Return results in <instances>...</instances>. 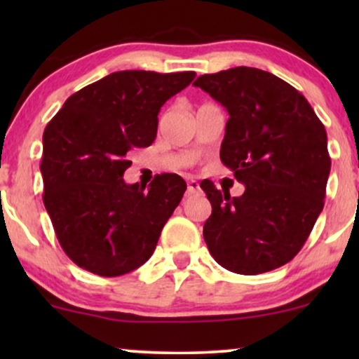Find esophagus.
Masks as SVG:
<instances>
[{
  "mask_svg": "<svg viewBox=\"0 0 359 359\" xmlns=\"http://www.w3.org/2000/svg\"><path fill=\"white\" fill-rule=\"evenodd\" d=\"M199 191H201L199 182H197V180H194V179L189 180V182H187V196H191V194H196Z\"/></svg>",
  "mask_w": 359,
  "mask_h": 359,
  "instance_id": "34e87169",
  "label": "esophagus"
}]
</instances>
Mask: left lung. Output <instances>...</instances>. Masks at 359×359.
Returning <instances> with one entry per match:
<instances>
[{"label": "left lung", "mask_w": 359, "mask_h": 359, "mask_svg": "<svg viewBox=\"0 0 359 359\" xmlns=\"http://www.w3.org/2000/svg\"><path fill=\"white\" fill-rule=\"evenodd\" d=\"M228 111L221 162L245 184L240 197L201 189L212 205L204 241L226 270L258 275L299 253L324 208L331 172L324 125L297 89L273 74L234 67L197 77Z\"/></svg>", "instance_id": "1"}]
</instances>
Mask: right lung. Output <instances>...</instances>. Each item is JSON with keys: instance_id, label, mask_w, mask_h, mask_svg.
<instances>
[{"instance_id": "obj_1", "label": "right lung", "mask_w": 359, "mask_h": 359, "mask_svg": "<svg viewBox=\"0 0 359 359\" xmlns=\"http://www.w3.org/2000/svg\"><path fill=\"white\" fill-rule=\"evenodd\" d=\"M196 72L119 71L64 102L43 131V204L62 250L81 269L119 277L154 255L187 184L177 174L126 184L130 151L150 147L160 108Z\"/></svg>"}]
</instances>
